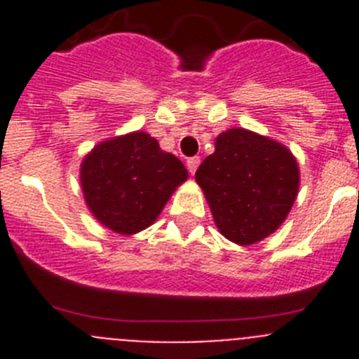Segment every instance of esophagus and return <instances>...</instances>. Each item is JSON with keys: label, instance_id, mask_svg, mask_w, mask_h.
<instances>
[{"label": "esophagus", "instance_id": "1", "mask_svg": "<svg viewBox=\"0 0 359 359\" xmlns=\"http://www.w3.org/2000/svg\"><path fill=\"white\" fill-rule=\"evenodd\" d=\"M199 163H201V158H199V156L189 158V160H187V167H189V172L194 174L196 170H198Z\"/></svg>", "mask_w": 359, "mask_h": 359}]
</instances>
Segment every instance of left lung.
I'll use <instances>...</instances> for the list:
<instances>
[{
    "instance_id": "left-lung-1",
    "label": "left lung",
    "mask_w": 359,
    "mask_h": 359,
    "mask_svg": "<svg viewBox=\"0 0 359 359\" xmlns=\"http://www.w3.org/2000/svg\"><path fill=\"white\" fill-rule=\"evenodd\" d=\"M219 231L237 244L273 233L293 207L298 165L290 151L246 129H230L196 170Z\"/></svg>"
}]
</instances>
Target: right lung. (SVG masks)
<instances>
[{
	"instance_id": "right-lung-1",
	"label": "right lung",
	"mask_w": 359,
	"mask_h": 359,
	"mask_svg": "<svg viewBox=\"0 0 359 359\" xmlns=\"http://www.w3.org/2000/svg\"><path fill=\"white\" fill-rule=\"evenodd\" d=\"M187 169L147 133L97 145L84 158L81 182L95 217L118 233H136L160 215Z\"/></svg>"
}]
</instances>
